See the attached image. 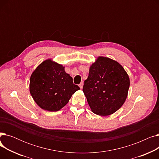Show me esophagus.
I'll return each instance as SVG.
<instances>
[{
	"label": "esophagus",
	"instance_id": "34e87169",
	"mask_svg": "<svg viewBox=\"0 0 159 159\" xmlns=\"http://www.w3.org/2000/svg\"><path fill=\"white\" fill-rule=\"evenodd\" d=\"M83 84H84V83H83V82H81L80 84H79V86L80 87V89H82V87H83Z\"/></svg>",
	"mask_w": 159,
	"mask_h": 159
}]
</instances>
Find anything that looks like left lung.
Here are the masks:
<instances>
[{"label":"left lung","instance_id":"left-lung-1","mask_svg":"<svg viewBox=\"0 0 159 159\" xmlns=\"http://www.w3.org/2000/svg\"><path fill=\"white\" fill-rule=\"evenodd\" d=\"M129 88V79L123 67L109 58L99 57L90 67L82 91L91 111L107 116L123 105Z\"/></svg>","mask_w":159,"mask_h":159}]
</instances>
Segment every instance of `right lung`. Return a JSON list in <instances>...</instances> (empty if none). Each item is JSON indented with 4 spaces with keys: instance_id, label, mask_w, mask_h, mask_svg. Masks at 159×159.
I'll list each match as a JSON object with an SVG mask.
<instances>
[{
    "instance_id": "add662e5",
    "label": "right lung",
    "mask_w": 159,
    "mask_h": 159,
    "mask_svg": "<svg viewBox=\"0 0 159 159\" xmlns=\"http://www.w3.org/2000/svg\"><path fill=\"white\" fill-rule=\"evenodd\" d=\"M80 88L61 64L48 59L42 62L30 77V91L35 102L49 111L61 110Z\"/></svg>"
}]
</instances>
